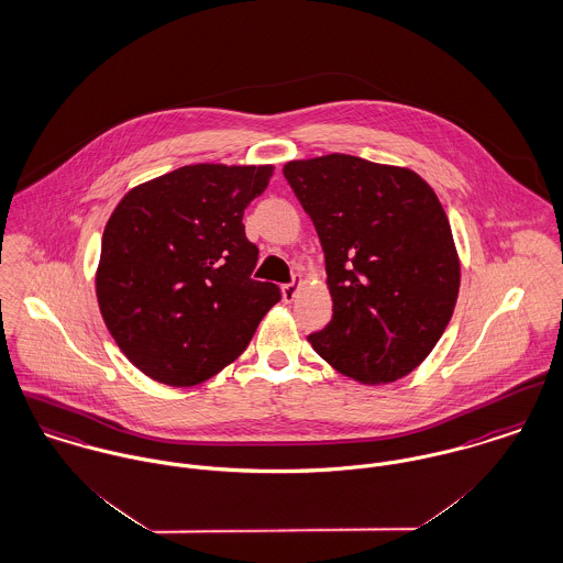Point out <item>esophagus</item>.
Returning <instances> with one entry per match:
<instances>
[{"label":"esophagus","instance_id":"34e87169","mask_svg":"<svg viewBox=\"0 0 563 563\" xmlns=\"http://www.w3.org/2000/svg\"><path fill=\"white\" fill-rule=\"evenodd\" d=\"M297 290H299V284H297V282L284 284V286H282V297H284V301H292V299L297 297Z\"/></svg>","mask_w":563,"mask_h":563}]
</instances>
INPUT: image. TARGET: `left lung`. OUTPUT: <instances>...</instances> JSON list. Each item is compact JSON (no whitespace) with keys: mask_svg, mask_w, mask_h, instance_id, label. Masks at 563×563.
Wrapping results in <instances>:
<instances>
[{"mask_svg":"<svg viewBox=\"0 0 563 563\" xmlns=\"http://www.w3.org/2000/svg\"><path fill=\"white\" fill-rule=\"evenodd\" d=\"M318 232L333 318L307 340L365 385L412 372L443 335L461 286L448 214L407 167L351 154L284 165Z\"/></svg>","mask_w":563,"mask_h":563,"instance_id":"left-lung-1","label":"left lung"}]
</instances>
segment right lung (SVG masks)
<instances>
[{
	"mask_svg": "<svg viewBox=\"0 0 563 563\" xmlns=\"http://www.w3.org/2000/svg\"><path fill=\"white\" fill-rule=\"evenodd\" d=\"M273 165H185L131 189L102 232L97 297L115 344L146 376L198 385L239 357L282 299L256 282L243 214Z\"/></svg>",
	"mask_w": 563,
	"mask_h": 563,
	"instance_id": "obj_1",
	"label": "right lung"
}]
</instances>
